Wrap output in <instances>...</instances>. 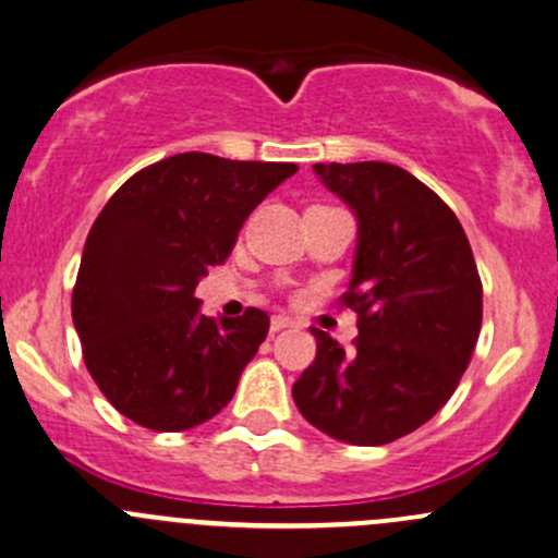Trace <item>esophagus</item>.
Instances as JSON below:
<instances>
[{"mask_svg":"<svg viewBox=\"0 0 558 558\" xmlns=\"http://www.w3.org/2000/svg\"><path fill=\"white\" fill-rule=\"evenodd\" d=\"M291 326H294V320H291L289 315H272V320H269V331L272 333L283 331V328H291Z\"/></svg>","mask_w":558,"mask_h":558,"instance_id":"obj_1","label":"esophagus"}]
</instances>
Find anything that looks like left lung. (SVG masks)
Returning a JSON list of instances; mask_svg holds the SVG:
<instances>
[{
	"label": "left lung",
	"instance_id": "8db88e82",
	"mask_svg": "<svg viewBox=\"0 0 558 558\" xmlns=\"http://www.w3.org/2000/svg\"><path fill=\"white\" fill-rule=\"evenodd\" d=\"M357 216L353 353L313 328L294 383L302 417L337 441L383 447L425 425L460 385L481 331V278L465 230L430 186L390 162H318Z\"/></svg>",
	"mask_w": 558,
	"mask_h": 558
}]
</instances>
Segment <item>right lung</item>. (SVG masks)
I'll return each instance as SVG.
<instances>
[{"label": "right lung", "mask_w": 558, "mask_h": 558, "mask_svg": "<svg viewBox=\"0 0 558 558\" xmlns=\"http://www.w3.org/2000/svg\"><path fill=\"white\" fill-rule=\"evenodd\" d=\"M294 162L184 151L133 173L93 221L72 291L82 357L111 407L175 433L232 401L269 315H201L195 289L227 262L240 227Z\"/></svg>", "instance_id": "1"}]
</instances>
